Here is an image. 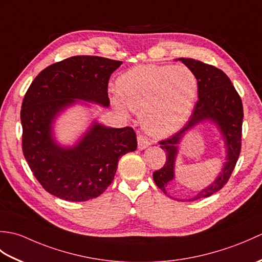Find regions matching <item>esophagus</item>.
I'll list each match as a JSON object with an SVG mask.
<instances>
[{
  "label": "esophagus",
  "mask_w": 262,
  "mask_h": 262,
  "mask_svg": "<svg viewBox=\"0 0 262 262\" xmlns=\"http://www.w3.org/2000/svg\"><path fill=\"white\" fill-rule=\"evenodd\" d=\"M137 143H138V148H140V149L146 148L149 145V144H151V142H149L147 138L145 136H143V135H140L137 137Z\"/></svg>",
  "instance_id": "34e87169"
}]
</instances>
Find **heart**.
<instances>
[{"label":"heart","mask_w":262,"mask_h":262,"mask_svg":"<svg viewBox=\"0 0 262 262\" xmlns=\"http://www.w3.org/2000/svg\"><path fill=\"white\" fill-rule=\"evenodd\" d=\"M115 107L142 111L143 126L153 135L164 136L179 129L190 117L197 98L198 82L186 66L141 65L117 80Z\"/></svg>","instance_id":"1"}]
</instances>
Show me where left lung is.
I'll return each instance as SVG.
<instances>
[{
	"mask_svg": "<svg viewBox=\"0 0 262 262\" xmlns=\"http://www.w3.org/2000/svg\"><path fill=\"white\" fill-rule=\"evenodd\" d=\"M179 59L197 77L198 101L194 104L190 118L183 128L171 137L159 142L161 144L160 147L165 152L166 161L162 168L154 171L153 179L155 185L166 196L171 197L168 193V186L174 178V161L178 153V144L180 143L183 134L199 122L204 120L215 122L224 137L227 149L226 163L219 178L210 186L198 192L196 196L186 200V202H193L211 196L221 190L229 181L241 152L243 105L234 85L223 71L192 58Z\"/></svg>",
	"mask_w": 262,
	"mask_h": 262,
	"instance_id": "left-lung-1",
	"label": "left lung"
}]
</instances>
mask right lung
<instances>
[{"instance_id": "right-lung-1", "label": "right lung", "mask_w": 262, "mask_h": 262, "mask_svg": "<svg viewBox=\"0 0 262 262\" xmlns=\"http://www.w3.org/2000/svg\"><path fill=\"white\" fill-rule=\"evenodd\" d=\"M122 64L99 56H73L47 66L32 81L21 108L22 152L38 182L68 202L100 196L114 180L122 155L135 151L132 127L109 128L94 122L76 146H58L52 124L60 110L76 102L108 107L110 75Z\"/></svg>"}]
</instances>
